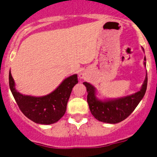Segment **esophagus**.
<instances>
[{
	"mask_svg": "<svg viewBox=\"0 0 157 157\" xmlns=\"http://www.w3.org/2000/svg\"><path fill=\"white\" fill-rule=\"evenodd\" d=\"M78 76H79L80 78H84L86 75H85V74H84V73H80V74L78 75Z\"/></svg>",
	"mask_w": 157,
	"mask_h": 157,
	"instance_id": "obj_1",
	"label": "esophagus"
}]
</instances>
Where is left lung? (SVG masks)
<instances>
[{
    "instance_id": "left-lung-1",
    "label": "left lung",
    "mask_w": 157,
    "mask_h": 157,
    "mask_svg": "<svg viewBox=\"0 0 157 157\" xmlns=\"http://www.w3.org/2000/svg\"><path fill=\"white\" fill-rule=\"evenodd\" d=\"M144 51V48H142ZM144 65L146 66V59L144 58ZM148 77L145 75V81L141 86V90L130 95L114 99L101 100L97 98L96 88L90 83L83 82L86 87L87 102L91 113L94 118L101 122L107 123H118L127 119L135 108L138 106L140 101L143 98L147 89Z\"/></svg>"
}]
</instances>
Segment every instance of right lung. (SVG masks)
Returning <instances> with one entry per match:
<instances>
[{
  "label": "right lung",
  "mask_w": 157,
  "mask_h": 157,
  "mask_svg": "<svg viewBox=\"0 0 157 157\" xmlns=\"http://www.w3.org/2000/svg\"><path fill=\"white\" fill-rule=\"evenodd\" d=\"M78 83L77 75L66 78L50 94L41 97L24 95L18 92L9 71V87L16 103L25 116L38 124L55 123L65 114L72 88Z\"/></svg>",
  "instance_id": "1"
}]
</instances>
